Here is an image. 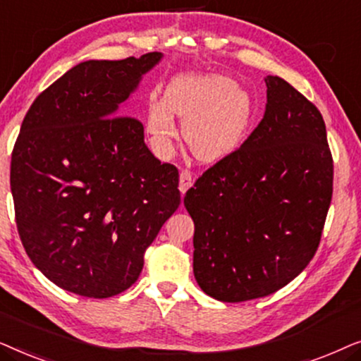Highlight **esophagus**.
Masks as SVG:
<instances>
[{
  "mask_svg": "<svg viewBox=\"0 0 361 361\" xmlns=\"http://www.w3.org/2000/svg\"><path fill=\"white\" fill-rule=\"evenodd\" d=\"M192 184H194V180H192V172L190 171H180V176H179V190L182 194H185L187 190L190 189Z\"/></svg>",
  "mask_w": 361,
  "mask_h": 361,
  "instance_id": "1",
  "label": "esophagus"
}]
</instances>
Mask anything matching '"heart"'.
<instances>
[{
  "mask_svg": "<svg viewBox=\"0 0 361 361\" xmlns=\"http://www.w3.org/2000/svg\"><path fill=\"white\" fill-rule=\"evenodd\" d=\"M253 111V98L230 78L179 73L167 83L162 100L147 103L146 128L156 146L166 149L177 135L174 114L184 121L182 135L195 159L216 162L245 141Z\"/></svg>",
  "mask_w": 361,
  "mask_h": 361,
  "instance_id": "obj_1",
  "label": "heart"
}]
</instances>
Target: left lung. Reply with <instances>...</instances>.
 <instances>
[{"instance_id":"left-lung-1","label":"left lung","mask_w":361,"mask_h":361,"mask_svg":"<svg viewBox=\"0 0 361 361\" xmlns=\"http://www.w3.org/2000/svg\"><path fill=\"white\" fill-rule=\"evenodd\" d=\"M264 82L263 120L184 197L195 225L194 276L221 302L264 298L302 273L332 200L322 115L281 77Z\"/></svg>"}]
</instances>
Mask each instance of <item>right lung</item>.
<instances>
[{"instance_id":"right-lung-1","label":"right lung","mask_w":361,"mask_h":361,"mask_svg":"<svg viewBox=\"0 0 361 361\" xmlns=\"http://www.w3.org/2000/svg\"><path fill=\"white\" fill-rule=\"evenodd\" d=\"M161 52L87 61L47 87L11 154L19 238L59 288L105 299L136 283L145 253L180 204L179 171L145 145L125 102Z\"/></svg>"}]
</instances>
